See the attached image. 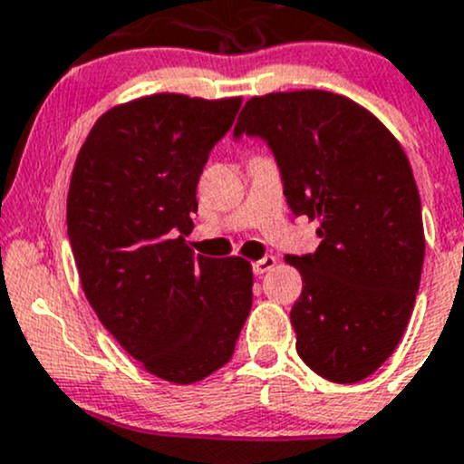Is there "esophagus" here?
I'll list each match as a JSON object with an SVG mask.
<instances>
[{
	"label": "esophagus",
	"mask_w": 464,
	"mask_h": 464,
	"mask_svg": "<svg viewBox=\"0 0 464 464\" xmlns=\"http://www.w3.org/2000/svg\"><path fill=\"white\" fill-rule=\"evenodd\" d=\"M276 266V259L272 255H267V256H264V259H259V261H255V264H252V270H255V275H266V272H270L272 267Z\"/></svg>",
	"instance_id": "esophagus-1"
}]
</instances>
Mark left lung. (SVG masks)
I'll return each instance as SVG.
<instances>
[{"instance_id": "left-lung-1", "label": "left lung", "mask_w": 464, "mask_h": 464, "mask_svg": "<svg viewBox=\"0 0 464 464\" xmlns=\"http://www.w3.org/2000/svg\"><path fill=\"white\" fill-rule=\"evenodd\" d=\"M270 145L297 217L319 221L317 250L285 256L304 279L290 310L299 357L324 380L375 373L404 335L424 261L413 171L398 138L331 91L255 95L234 136Z\"/></svg>"}]
</instances>
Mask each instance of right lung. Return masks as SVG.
I'll return each mask as SVG.
<instances>
[{"mask_svg":"<svg viewBox=\"0 0 464 464\" xmlns=\"http://www.w3.org/2000/svg\"><path fill=\"white\" fill-rule=\"evenodd\" d=\"M241 98L154 93L116 104L80 147L66 227L102 326L142 369L194 384L227 364L252 305L243 256H194L197 185Z\"/></svg>","mask_w":464,"mask_h":464,"instance_id":"1","label":"right lung"}]
</instances>
